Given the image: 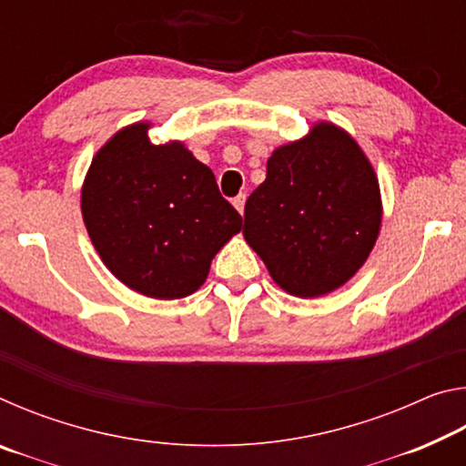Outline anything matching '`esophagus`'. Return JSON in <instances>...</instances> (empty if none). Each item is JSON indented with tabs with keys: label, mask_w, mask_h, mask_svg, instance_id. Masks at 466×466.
I'll list each match as a JSON object with an SVG mask.
<instances>
[{
	"label": "esophagus",
	"mask_w": 466,
	"mask_h": 466,
	"mask_svg": "<svg viewBox=\"0 0 466 466\" xmlns=\"http://www.w3.org/2000/svg\"><path fill=\"white\" fill-rule=\"evenodd\" d=\"M232 203H234V208L240 211V214H244V203H247V195L240 193L238 197H234V201H232Z\"/></svg>",
	"instance_id": "obj_1"
}]
</instances>
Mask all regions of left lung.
<instances>
[{
    "label": "left lung",
    "mask_w": 466,
    "mask_h": 466,
    "mask_svg": "<svg viewBox=\"0 0 466 466\" xmlns=\"http://www.w3.org/2000/svg\"><path fill=\"white\" fill-rule=\"evenodd\" d=\"M380 222V187L366 154L337 125L317 123L267 160V178L244 205L242 234L279 288L319 298L366 263Z\"/></svg>",
    "instance_id": "8db88e82"
}]
</instances>
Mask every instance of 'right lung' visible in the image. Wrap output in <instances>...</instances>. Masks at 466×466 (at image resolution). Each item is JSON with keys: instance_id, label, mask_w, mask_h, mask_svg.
<instances>
[{"instance_id": "obj_1", "label": "right lung", "mask_w": 466, "mask_h": 466, "mask_svg": "<svg viewBox=\"0 0 466 466\" xmlns=\"http://www.w3.org/2000/svg\"><path fill=\"white\" fill-rule=\"evenodd\" d=\"M147 123L115 133L82 187V216L102 263L147 298H185L208 279L211 258L240 232L214 172L180 141L156 146Z\"/></svg>"}]
</instances>
